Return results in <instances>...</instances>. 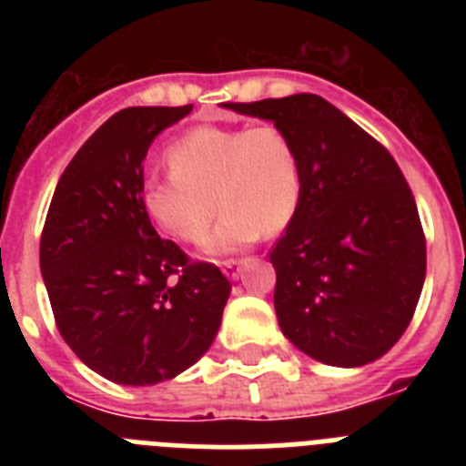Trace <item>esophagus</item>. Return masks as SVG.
I'll return each mask as SVG.
<instances>
[{"label": "esophagus", "mask_w": 466, "mask_h": 466, "mask_svg": "<svg viewBox=\"0 0 466 466\" xmlns=\"http://www.w3.org/2000/svg\"><path fill=\"white\" fill-rule=\"evenodd\" d=\"M242 268V258H226V261H221V270H224V275L228 279H236L238 273H240Z\"/></svg>", "instance_id": "1"}]
</instances>
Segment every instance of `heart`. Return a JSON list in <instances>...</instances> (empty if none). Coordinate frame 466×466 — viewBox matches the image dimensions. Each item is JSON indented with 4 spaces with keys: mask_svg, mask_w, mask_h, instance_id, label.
<instances>
[{
    "mask_svg": "<svg viewBox=\"0 0 466 466\" xmlns=\"http://www.w3.org/2000/svg\"><path fill=\"white\" fill-rule=\"evenodd\" d=\"M170 172L147 177L139 205L167 238L200 242L217 208L224 209L208 240L214 254L233 252L275 236L300 203V156L287 130L273 123L252 127L198 126L166 149Z\"/></svg>",
    "mask_w": 466,
    "mask_h": 466,
    "instance_id": "heart-1",
    "label": "heart"
}]
</instances>
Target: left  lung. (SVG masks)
<instances>
[{
  "mask_svg": "<svg viewBox=\"0 0 466 466\" xmlns=\"http://www.w3.org/2000/svg\"><path fill=\"white\" fill-rule=\"evenodd\" d=\"M228 106L287 130L300 156V203L270 249L282 333L331 366L382 357L413 319L427 273L425 230L397 160L319 95Z\"/></svg>",
  "mask_w": 466,
  "mask_h": 466,
  "instance_id": "obj_1",
  "label": "left lung"
}]
</instances>
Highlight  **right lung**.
<instances>
[{
  "mask_svg": "<svg viewBox=\"0 0 466 466\" xmlns=\"http://www.w3.org/2000/svg\"><path fill=\"white\" fill-rule=\"evenodd\" d=\"M184 106H127L65 167L39 263L56 327L88 369L118 385H156L212 345L230 282L156 233L139 205L144 156Z\"/></svg>",
  "mask_w": 466,
  "mask_h": 466,
  "instance_id": "add662e5",
  "label": "right lung"
}]
</instances>
